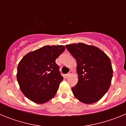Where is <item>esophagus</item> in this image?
<instances>
[{"instance_id": "34e87169", "label": "esophagus", "mask_w": 126, "mask_h": 126, "mask_svg": "<svg viewBox=\"0 0 126 126\" xmlns=\"http://www.w3.org/2000/svg\"><path fill=\"white\" fill-rule=\"evenodd\" d=\"M72 74H73V71H70V72H69V73H68V74H67L66 75H65V77H66V78H68L69 76H70L72 75Z\"/></svg>"}]
</instances>
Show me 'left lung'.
Wrapping results in <instances>:
<instances>
[{
    "instance_id": "8db88e82",
    "label": "left lung",
    "mask_w": 126,
    "mask_h": 126,
    "mask_svg": "<svg viewBox=\"0 0 126 126\" xmlns=\"http://www.w3.org/2000/svg\"><path fill=\"white\" fill-rule=\"evenodd\" d=\"M77 62L78 82L72 88L80 102L92 104L104 96L110 86L113 69L110 58L93 45L83 43L65 45Z\"/></svg>"
}]
</instances>
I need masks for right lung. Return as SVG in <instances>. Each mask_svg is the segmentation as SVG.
<instances>
[{
  "label": "right lung",
  "mask_w": 126,
  "mask_h": 126,
  "mask_svg": "<svg viewBox=\"0 0 126 126\" xmlns=\"http://www.w3.org/2000/svg\"><path fill=\"white\" fill-rule=\"evenodd\" d=\"M65 49L64 45H46L29 52L21 60L17 80L29 100L41 104L54 97L63 80L55 60Z\"/></svg>",
  "instance_id": "1"
}]
</instances>
